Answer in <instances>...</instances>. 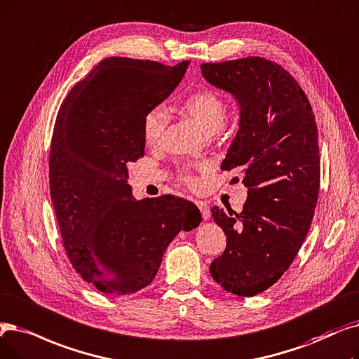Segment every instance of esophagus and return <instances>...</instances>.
<instances>
[{
	"instance_id": "obj_1",
	"label": "esophagus",
	"mask_w": 359,
	"mask_h": 359,
	"mask_svg": "<svg viewBox=\"0 0 359 359\" xmlns=\"http://www.w3.org/2000/svg\"><path fill=\"white\" fill-rule=\"evenodd\" d=\"M196 205H198V208L202 214V218H204V220H208V218H210V205L207 204V202L196 201Z\"/></svg>"
}]
</instances>
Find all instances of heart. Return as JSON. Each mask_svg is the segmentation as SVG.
<instances>
[{
	"instance_id": "b5f03b06",
	"label": "heart",
	"mask_w": 359,
	"mask_h": 359,
	"mask_svg": "<svg viewBox=\"0 0 359 359\" xmlns=\"http://www.w3.org/2000/svg\"><path fill=\"white\" fill-rule=\"evenodd\" d=\"M183 110L186 114L192 117L201 130L207 135H212L220 130L227 116V105L224 98L220 93L211 89H202L192 93V95L184 100ZM167 124L168 113L165 108L163 105L152 107L142 121L144 141L151 147L158 145ZM182 179L189 184L195 183V179L189 173H186V171L182 173Z\"/></svg>"
}]
</instances>
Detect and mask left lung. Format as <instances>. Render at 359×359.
Instances as JSON below:
<instances>
[{
	"label": "left lung",
	"instance_id": "8db88e82",
	"mask_svg": "<svg viewBox=\"0 0 359 359\" xmlns=\"http://www.w3.org/2000/svg\"><path fill=\"white\" fill-rule=\"evenodd\" d=\"M201 70L239 104V130L222 168L238 170L248 188L241 212L211 208L227 245L210 271L224 290L255 296L289 269L313 222L320 191L317 124L298 82L270 60L204 63Z\"/></svg>",
	"mask_w": 359,
	"mask_h": 359
}]
</instances>
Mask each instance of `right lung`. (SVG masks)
Here are the masks:
<instances>
[{
    "label": "right lung",
    "mask_w": 359,
    "mask_h": 359,
    "mask_svg": "<svg viewBox=\"0 0 359 359\" xmlns=\"http://www.w3.org/2000/svg\"><path fill=\"white\" fill-rule=\"evenodd\" d=\"M188 66L104 58L58 110L50 154L53 205L72 266L102 293L147 287L170 242L202 220L189 201L163 195L139 202L128 184V164L145 154V114L176 89Z\"/></svg>",
    "instance_id": "add662e5"
}]
</instances>
